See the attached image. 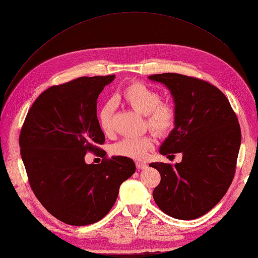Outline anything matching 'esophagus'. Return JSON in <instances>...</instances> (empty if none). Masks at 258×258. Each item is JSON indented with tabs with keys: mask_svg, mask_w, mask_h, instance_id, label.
<instances>
[{
	"mask_svg": "<svg viewBox=\"0 0 258 258\" xmlns=\"http://www.w3.org/2000/svg\"><path fill=\"white\" fill-rule=\"evenodd\" d=\"M136 166H137L138 169L143 170V169H146V168H147V163H146V162H143V161H137V162H136Z\"/></svg>",
	"mask_w": 258,
	"mask_h": 258,
	"instance_id": "obj_1",
	"label": "esophagus"
}]
</instances>
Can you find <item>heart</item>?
I'll list each match as a JSON object with an SVG mask.
<instances>
[{"mask_svg":"<svg viewBox=\"0 0 258 258\" xmlns=\"http://www.w3.org/2000/svg\"><path fill=\"white\" fill-rule=\"evenodd\" d=\"M119 98L124 103L134 108L139 114L145 116L147 128L158 137L168 136L175 127L176 112L173 105L161 101V95L148 86L132 82L124 87ZM113 101H107L98 113V123L104 135H111L114 129ZM154 148V140L151 137L124 138L112 147V153L116 156L132 159H143L148 152Z\"/></svg>","mask_w":258,"mask_h":258,"instance_id":"b5f03b06","label":"heart"}]
</instances>
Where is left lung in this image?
Masks as SVG:
<instances>
[{
  "label": "left lung",
  "mask_w": 258,
  "mask_h": 258,
  "mask_svg": "<svg viewBox=\"0 0 258 258\" xmlns=\"http://www.w3.org/2000/svg\"><path fill=\"white\" fill-rule=\"evenodd\" d=\"M150 80L166 85L175 103V127L159 152L183 154L175 165L151 163L161 176L153 197L163 213L195 220L220 202L235 176L238 117L224 93L204 80L176 73L154 74Z\"/></svg>",
  "instance_id": "1"
}]
</instances>
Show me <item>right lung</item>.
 Listing matches in <instances>:
<instances>
[{
    "mask_svg": "<svg viewBox=\"0 0 258 258\" xmlns=\"http://www.w3.org/2000/svg\"><path fill=\"white\" fill-rule=\"evenodd\" d=\"M115 75L83 76L43 91L30 107L19 136L29 184L48 212L69 225L103 218L123 181L136 172L132 159L108 158L97 117V100ZM90 151L104 156L87 165Z\"/></svg>",
    "mask_w": 258,
    "mask_h": 258,
    "instance_id": "right-lung-1",
    "label": "right lung"
}]
</instances>
